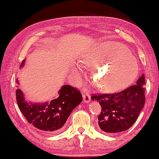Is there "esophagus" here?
<instances>
[{
  "label": "esophagus",
  "mask_w": 159,
  "mask_h": 159,
  "mask_svg": "<svg viewBox=\"0 0 159 159\" xmlns=\"http://www.w3.org/2000/svg\"><path fill=\"white\" fill-rule=\"evenodd\" d=\"M83 100H84V102H85V103H88V102H90V99H91V98H90V95L88 93V92H83Z\"/></svg>",
  "instance_id": "obj_1"
}]
</instances>
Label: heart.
Returning a JSON list of instances; mask_svg holds the SVG:
<instances>
[{
	"label": "heart",
	"instance_id": "b5f03b06",
	"mask_svg": "<svg viewBox=\"0 0 159 159\" xmlns=\"http://www.w3.org/2000/svg\"><path fill=\"white\" fill-rule=\"evenodd\" d=\"M82 62L87 67H94L92 83L97 89L106 92L128 87L139 71L138 63L131 51L122 44L114 41L92 46L85 52Z\"/></svg>",
	"mask_w": 159,
	"mask_h": 159
}]
</instances>
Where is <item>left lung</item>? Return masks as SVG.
Here are the masks:
<instances>
[{
    "label": "left lung",
    "mask_w": 159,
    "mask_h": 159,
    "mask_svg": "<svg viewBox=\"0 0 159 159\" xmlns=\"http://www.w3.org/2000/svg\"><path fill=\"white\" fill-rule=\"evenodd\" d=\"M145 78L142 75L136 84L115 94L92 95L102 107L98 116L100 130L109 134L127 130L137 119L145 103Z\"/></svg>",
    "instance_id": "8db88e82"
}]
</instances>
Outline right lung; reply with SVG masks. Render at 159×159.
I'll list each match as a JSON object with an SVG mask.
<instances>
[{"instance_id":"right-lung-1","label":"right lung","mask_w":159,"mask_h":159,"mask_svg":"<svg viewBox=\"0 0 159 159\" xmlns=\"http://www.w3.org/2000/svg\"><path fill=\"white\" fill-rule=\"evenodd\" d=\"M25 60L21 63L20 67ZM18 84V81L17 80ZM17 103L24 116L35 128L48 134L57 133L71 114L73 109L82 101V94L76 88L64 85L58 92L57 98L50 103L27 102L20 89L16 90Z\"/></svg>"}]
</instances>
